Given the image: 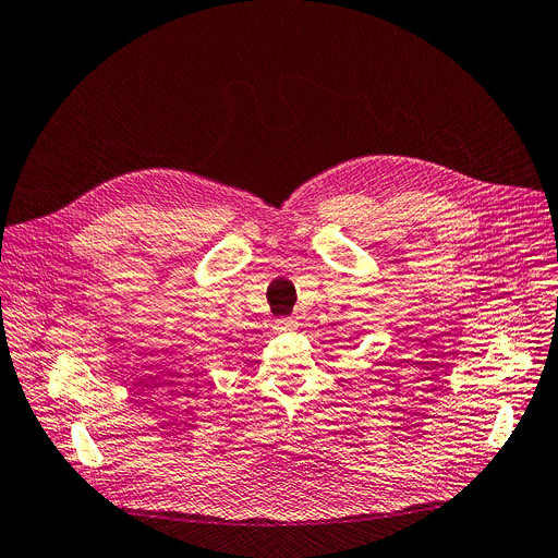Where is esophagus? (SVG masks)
Listing matches in <instances>:
<instances>
[{
  "label": "esophagus",
  "instance_id": "1",
  "mask_svg": "<svg viewBox=\"0 0 558 558\" xmlns=\"http://www.w3.org/2000/svg\"><path fill=\"white\" fill-rule=\"evenodd\" d=\"M275 328H277L279 332H290V330L296 328V319H294V317H283V319L277 322Z\"/></svg>",
  "mask_w": 558,
  "mask_h": 558
}]
</instances>
